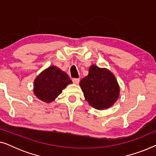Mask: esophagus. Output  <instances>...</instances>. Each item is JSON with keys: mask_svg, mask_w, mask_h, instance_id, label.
I'll use <instances>...</instances> for the list:
<instances>
[{"mask_svg": "<svg viewBox=\"0 0 156 156\" xmlns=\"http://www.w3.org/2000/svg\"><path fill=\"white\" fill-rule=\"evenodd\" d=\"M72 82H73L75 84H78L79 83H80V79H73V80H72Z\"/></svg>", "mask_w": 156, "mask_h": 156, "instance_id": "esophagus-1", "label": "esophagus"}]
</instances>
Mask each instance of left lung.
Instances as JSON below:
<instances>
[{
    "mask_svg": "<svg viewBox=\"0 0 156 156\" xmlns=\"http://www.w3.org/2000/svg\"><path fill=\"white\" fill-rule=\"evenodd\" d=\"M80 86L85 99L99 110L110 108L119 99L120 87L109 69L91 65L88 75L83 78Z\"/></svg>",
    "mask_w": 156,
    "mask_h": 156,
    "instance_id": "8db88e82",
    "label": "left lung"
}]
</instances>
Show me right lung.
Returning a JSON list of instances; mask_svg holds the SVG:
<instances>
[{"label": "right lung", "mask_w": 156, "mask_h": 156, "mask_svg": "<svg viewBox=\"0 0 156 156\" xmlns=\"http://www.w3.org/2000/svg\"><path fill=\"white\" fill-rule=\"evenodd\" d=\"M72 83L66 72L57 66H50L40 72L34 80V95L40 101L50 103Z\"/></svg>", "instance_id": "add662e5"}]
</instances>
